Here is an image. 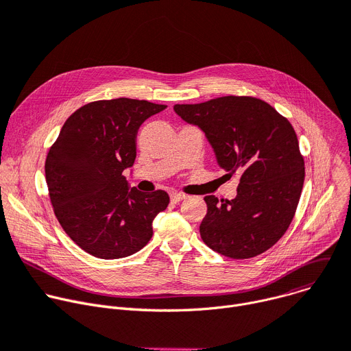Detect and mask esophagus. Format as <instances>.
<instances>
[{"label":"esophagus","mask_w":351,"mask_h":351,"mask_svg":"<svg viewBox=\"0 0 351 351\" xmlns=\"http://www.w3.org/2000/svg\"><path fill=\"white\" fill-rule=\"evenodd\" d=\"M184 199H186V196L182 195V193H172V195H171V202H172L173 204H178V203H180V202L184 200Z\"/></svg>","instance_id":"1"}]
</instances>
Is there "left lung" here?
I'll return each mask as SVG.
<instances>
[{"label":"left lung","mask_w":351,"mask_h":351,"mask_svg":"<svg viewBox=\"0 0 351 351\" xmlns=\"http://www.w3.org/2000/svg\"><path fill=\"white\" fill-rule=\"evenodd\" d=\"M173 110L206 134L224 176L239 175L235 199L204 197L203 242L231 259L258 256L289 228L302 192L304 158L291 123L252 97L175 105Z\"/></svg>","instance_id":"1"}]
</instances>
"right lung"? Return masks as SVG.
<instances>
[{"label": "right lung", "mask_w": 351, "mask_h": 351, "mask_svg": "<svg viewBox=\"0 0 351 351\" xmlns=\"http://www.w3.org/2000/svg\"><path fill=\"white\" fill-rule=\"evenodd\" d=\"M167 109L137 99L88 104L74 112L46 158V183L54 214L67 235L101 259H120L143 249L155 217L169 204L164 190L130 187L123 171L134 165L137 133Z\"/></svg>", "instance_id": "add662e5"}]
</instances>
